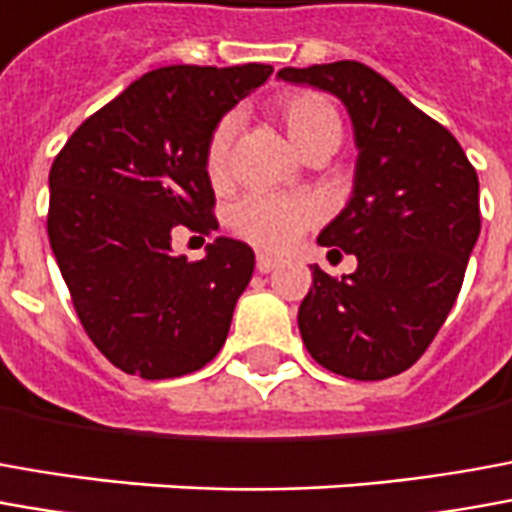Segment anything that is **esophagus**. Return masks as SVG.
<instances>
[{"mask_svg": "<svg viewBox=\"0 0 512 512\" xmlns=\"http://www.w3.org/2000/svg\"><path fill=\"white\" fill-rule=\"evenodd\" d=\"M278 259H273V256H267V253H259L256 256V270L259 273H270V270H276Z\"/></svg>", "mask_w": 512, "mask_h": 512, "instance_id": "obj_1", "label": "esophagus"}]
</instances>
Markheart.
Returning <instances> with one entry per match:
<instances>
[{"label":"heart","instance_id":"1","mask_svg":"<svg viewBox=\"0 0 512 512\" xmlns=\"http://www.w3.org/2000/svg\"><path fill=\"white\" fill-rule=\"evenodd\" d=\"M276 111L295 147H301L303 153H309L317 144L340 142V114L317 91L284 94ZM231 142H234V116H222L209 133L203 153L206 175L217 189L231 181ZM315 220L317 211L312 203L298 197L264 195V192L245 195L228 214V225L239 239L270 253L292 248L298 236Z\"/></svg>","mask_w":512,"mask_h":512}]
</instances>
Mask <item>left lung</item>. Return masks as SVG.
Listing matches in <instances>:
<instances>
[{"mask_svg": "<svg viewBox=\"0 0 512 512\" xmlns=\"http://www.w3.org/2000/svg\"><path fill=\"white\" fill-rule=\"evenodd\" d=\"M278 77L337 94L359 147L354 195L317 236L331 256L354 253L357 270L337 278L312 267L298 309L303 345L357 382L398 376L460 295L482 225L477 169L449 130L365 63L287 66Z\"/></svg>", "mask_w": 512, "mask_h": 512, "instance_id": "8db88e82", "label": "left lung"}]
</instances>
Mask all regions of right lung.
I'll return each instance as SVG.
<instances>
[{
  "mask_svg": "<svg viewBox=\"0 0 512 512\" xmlns=\"http://www.w3.org/2000/svg\"><path fill=\"white\" fill-rule=\"evenodd\" d=\"M270 72L267 63L153 69L88 116L52 161L49 245L91 343L130 376H186L228 337L253 250L217 239L189 262L172 256V239L220 228L206 142Z\"/></svg>",
  "mask_w": 512,
  "mask_h": 512,
  "instance_id": "1",
  "label": "right lung"
}]
</instances>
